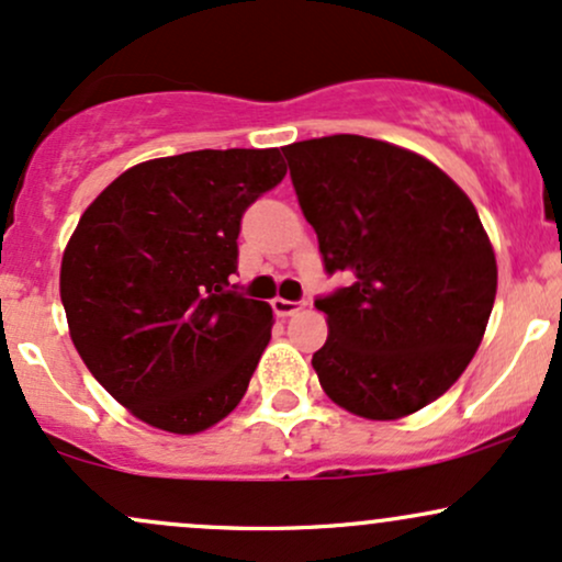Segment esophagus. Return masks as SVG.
<instances>
[{"label": "esophagus", "mask_w": 562, "mask_h": 562, "mask_svg": "<svg viewBox=\"0 0 562 562\" xmlns=\"http://www.w3.org/2000/svg\"><path fill=\"white\" fill-rule=\"evenodd\" d=\"M272 308H274L277 317H293V314L301 308V303L299 301H288V299H274Z\"/></svg>", "instance_id": "esophagus-1"}]
</instances>
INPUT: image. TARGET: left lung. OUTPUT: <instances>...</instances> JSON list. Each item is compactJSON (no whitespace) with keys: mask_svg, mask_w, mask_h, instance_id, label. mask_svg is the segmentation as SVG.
Returning <instances> with one entry per match:
<instances>
[{"mask_svg":"<svg viewBox=\"0 0 562 562\" xmlns=\"http://www.w3.org/2000/svg\"><path fill=\"white\" fill-rule=\"evenodd\" d=\"M282 153L325 272L348 277L314 301L330 327L312 359L322 389L367 420L423 409L465 372L494 306L479 211L438 166L389 142L333 134Z\"/></svg>","mask_w":562,"mask_h":562,"instance_id":"1","label":"left lung"}]
</instances>
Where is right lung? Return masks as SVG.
<instances>
[{
    "mask_svg": "<svg viewBox=\"0 0 562 562\" xmlns=\"http://www.w3.org/2000/svg\"><path fill=\"white\" fill-rule=\"evenodd\" d=\"M288 169L269 150L145 160L83 211L60 267L70 340L115 402L190 436L227 417L272 338V306L232 285L245 209Z\"/></svg>",
    "mask_w": 562,
    "mask_h": 562,
    "instance_id": "obj_1",
    "label": "right lung"
}]
</instances>
